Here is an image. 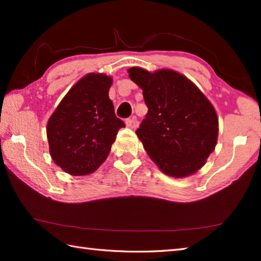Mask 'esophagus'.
Wrapping results in <instances>:
<instances>
[{"label": "esophagus", "instance_id": "obj_1", "mask_svg": "<svg viewBox=\"0 0 261 261\" xmlns=\"http://www.w3.org/2000/svg\"><path fill=\"white\" fill-rule=\"evenodd\" d=\"M125 124H126V126L131 127V129H136V127H138L139 122L136 117H132V118H127V120L125 121Z\"/></svg>", "mask_w": 261, "mask_h": 261}]
</instances>
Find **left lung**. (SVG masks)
Wrapping results in <instances>:
<instances>
[{"label":"left lung","instance_id":"8db88e82","mask_svg":"<svg viewBox=\"0 0 261 261\" xmlns=\"http://www.w3.org/2000/svg\"><path fill=\"white\" fill-rule=\"evenodd\" d=\"M141 90L148 112L136 131L145 151L163 174L187 177L214 151L219 118L213 105L189 79L174 70H127Z\"/></svg>","mask_w":261,"mask_h":261}]
</instances>
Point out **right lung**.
Masks as SVG:
<instances>
[{
  "label": "right lung",
  "instance_id": "obj_1",
  "mask_svg": "<svg viewBox=\"0 0 261 261\" xmlns=\"http://www.w3.org/2000/svg\"><path fill=\"white\" fill-rule=\"evenodd\" d=\"M112 77L88 73L70 88L47 123L50 156L65 173L88 175L102 165L124 122L109 99Z\"/></svg>",
  "mask_w": 261,
  "mask_h": 261
}]
</instances>
